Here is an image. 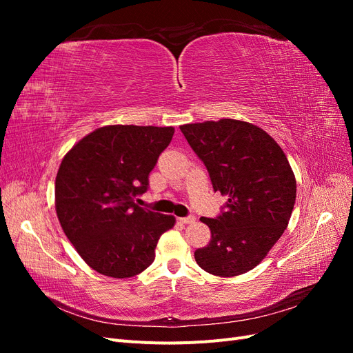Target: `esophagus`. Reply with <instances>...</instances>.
Listing matches in <instances>:
<instances>
[{
    "instance_id": "1",
    "label": "esophagus",
    "mask_w": 353,
    "mask_h": 353,
    "mask_svg": "<svg viewBox=\"0 0 353 353\" xmlns=\"http://www.w3.org/2000/svg\"><path fill=\"white\" fill-rule=\"evenodd\" d=\"M179 221L183 223H193V222H196V216L190 215V216H185V218H179Z\"/></svg>"
}]
</instances>
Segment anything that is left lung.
I'll return each instance as SVG.
<instances>
[{
    "instance_id": "8db88e82",
    "label": "left lung",
    "mask_w": 353,
    "mask_h": 353,
    "mask_svg": "<svg viewBox=\"0 0 353 353\" xmlns=\"http://www.w3.org/2000/svg\"><path fill=\"white\" fill-rule=\"evenodd\" d=\"M190 147L205 163L213 190L228 196L210 228L206 248L194 252L201 270L236 276L261 263L283 236L296 201L290 163L271 135L236 119L179 126Z\"/></svg>"
}]
</instances>
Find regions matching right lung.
Listing matches in <instances>:
<instances>
[{"instance_id":"1","label":"right lung","mask_w":353,"mask_h":353,"mask_svg":"<svg viewBox=\"0 0 353 353\" xmlns=\"http://www.w3.org/2000/svg\"><path fill=\"white\" fill-rule=\"evenodd\" d=\"M172 126L109 125L74 144L56 176V212L69 241L94 271L130 279L154 261L172 215L140 208L148 175L172 140Z\"/></svg>"}]
</instances>
